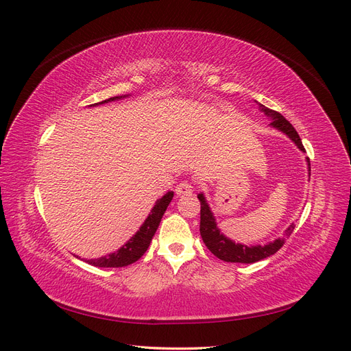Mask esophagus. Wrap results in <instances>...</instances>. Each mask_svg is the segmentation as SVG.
<instances>
[{
    "label": "esophagus",
    "mask_w": 351,
    "mask_h": 351,
    "mask_svg": "<svg viewBox=\"0 0 351 351\" xmlns=\"http://www.w3.org/2000/svg\"><path fill=\"white\" fill-rule=\"evenodd\" d=\"M176 195L179 197H185V195H191V193L193 192V186L191 182H188V180H184V182H180L178 186H176Z\"/></svg>",
    "instance_id": "obj_1"
}]
</instances>
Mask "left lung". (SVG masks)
<instances>
[{"label":"left lung","instance_id":"left-lung-1","mask_svg":"<svg viewBox=\"0 0 351 351\" xmlns=\"http://www.w3.org/2000/svg\"><path fill=\"white\" fill-rule=\"evenodd\" d=\"M261 110L271 119L270 125L279 130V132L287 134L295 145L298 146V149L305 152L302 141L300 134L296 133V130L293 128V125L285 119L282 114H279L278 111L270 110L261 104ZM308 162V171L311 175V163L309 159H306ZM198 199L201 202V224H199V231H201V237L205 243L206 247L210 249V252L217 256L218 258H221L224 262H231V263H254L258 261H263V258L275 254L285 243V239H288L291 236V232L295 228V224H292L287 231H285V237L283 239H276L275 241H271L269 244L265 245H244L240 243H234L232 240L227 239L219 228L217 227L215 218L211 213L210 205L206 204L204 193H198Z\"/></svg>","mask_w":351,"mask_h":351}]
</instances>
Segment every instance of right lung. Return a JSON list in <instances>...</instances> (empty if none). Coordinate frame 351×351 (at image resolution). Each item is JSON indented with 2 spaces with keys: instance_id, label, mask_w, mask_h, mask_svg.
<instances>
[{
  "instance_id": "add662e5",
  "label": "right lung",
  "mask_w": 351,
  "mask_h": 351,
  "mask_svg": "<svg viewBox=\"0 0 351 351\" xmlns=\"http://www.w3.org/2000/svg\"><path fill=\"white\" fill-rule=\"evenodd\" d=\"M120 98L123 97H114L102 102H108V101L120 99ZM172 198H173V192L171 191L165 193L160 199H158V202H156V205L152 208L149 217L146 218V221L143 223L140 230L123 245V247H120L115 253H111L108 256H104L99 258H90V261H86V262L89 265L98 266V267H124L137 262L149 249V244L154 236L156 230H158L160 219L167 208V205L171 204Z\"/></svg>"
}]
</instances>
